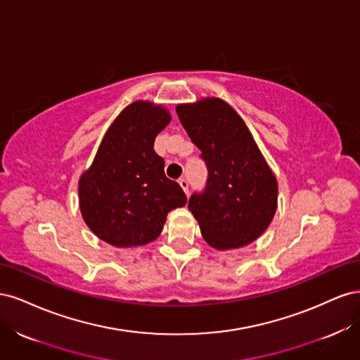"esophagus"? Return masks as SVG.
<instances>
[{
  "label": "esophagus",
  "instance_id": "34e87169",
  "mask_svg": "<svg viewBox=\"0 0 360 360\" xmlns=\"http://www.w3.org/2000/svg\"><path fill=\"white\" fill-rule=\"evenodd\" d=\"M179 184L181 186V189L184 191V193L189 195V183H188V180L186 179H180Z\"/></svg>",
  "mask_w": 360,
  "mask_h": 360
}]
</instances>
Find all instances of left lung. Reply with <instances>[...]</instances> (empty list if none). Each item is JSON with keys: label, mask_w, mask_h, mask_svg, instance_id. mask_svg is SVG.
I'll return each mask as SVG.
<instances>
[{"label": "left lung", "mask_w": 360, "mask_h": 360, "mask_svg": "<svg viewBox=\"0 0 360 360\" xmlns=\"http://www.w3.org/2000/svg\"><path fill=\"white\" fill-rule=\"evenodd\" d=\"M176 111L209 169L205 189L188 204L204 240L221 250L257 240L275 216L278 181L242 117L217 97Z\"/></svg>", "instance_id": "left-lung-1"}]
</instances>
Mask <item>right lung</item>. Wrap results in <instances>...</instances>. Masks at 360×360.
I'll return each mask as SVG.
<instances>
[{
  "label": "right lung",
  "mask_w": 360,
  "mask_h": 360,
  "mask_svg": "<svg viewBox=\"0 0 360 360\" xmlns=\"http://www.w3.org/2000/svg\"><path fill=\"white\" fill-rule=\"evenodd\" d=\"M169 122L165 106L130 103L106 130L91 167L81 176L82 217L103 242L117 248L153 242L167 214L186 204V195L165 176V162L153 148Z\"/></svg>",
  "instance_id": "add662e5"
}]
</instances>
